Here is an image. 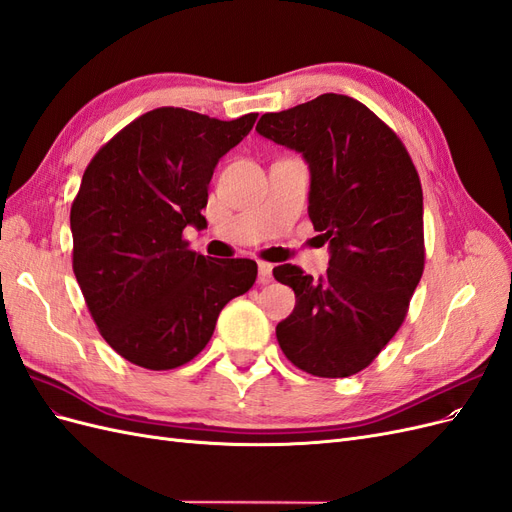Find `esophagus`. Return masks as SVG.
<instances>
[{"instance_id":"obj_1","label":"esophagus","mask_w":512,"mask_h":512,"mask_svg":"<svg viewBox=\"0 0 512 512\" xmlns=\"http://www.w3.org/2000/svg\"><path fill=\"white\" fill-rule=\"evenodd\" d=\"M271 277H273V265H269V262H258V282L267 284L271 282Z\"/></svg>"}]
</instances>
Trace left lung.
I'll use <instances>...</instances> for the list:
<instances>
[{"label": "left lung", "instance_id": "1", "mask_svg": "<svg viewBox=\"0 0 512 512\" xmlns=\"http://www.w3.org/2000/svg\"><path fill=\"white\" fill-rule=\"evenodd\" d=\"M256 132L307 162V213L331 252L318 280L294 265L273 269L297 297L277 342L307 374L352 376L391 342L421 282V179L397 134L348 96L267 113Z\"/></svg>", "mask_w": 512, "mask_h": 512}]
</instances>
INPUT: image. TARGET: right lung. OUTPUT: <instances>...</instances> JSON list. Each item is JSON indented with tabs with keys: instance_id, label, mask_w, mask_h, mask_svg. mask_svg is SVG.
I'll return each instance as SVG.
<instances>
[{
	"instance_id": "obj_1",
	"label": "right lung",
	"mask_w": 512,
	"mask_h": 512,
	"mask_svg": "<svg viewBox=\"0 0 512 512\" xmlns=\"http://www.w3.org/2000/svg\"><path fill=\"white\" fill-rule=\"evenodd\" d=\"M258 113L222 121L162 106L128 123L85 168L70 211L72 269L100 335L153 371L192 361L224 305L256 282L250 258L188 250L207 228L209 181Z\"/></svg>"
}]
</instances>
